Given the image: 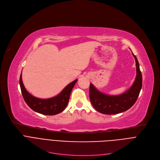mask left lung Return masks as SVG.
I'll use <instances>...</instances> for the list:
<instances>
[{
  "label": "left lung",
  "instance_id": "8db88e82",
  "mask_svg": "<svg viewBox=\"0 0 160 160\" xmlns=\"http://www.w3.org/2000/svg\"><path fill=\"white\" fill-rule=\"evenodd\" d=\"M132 55L136 60L137 74L132 86L127 92L119 96H108L90 84V99L97 111L105 114H116L128 110L136 102L142 87V75L136 55L133 53Z\"/></svg>",
  "mask_w": 160,
  "mask_h": 160
}]
</instances>
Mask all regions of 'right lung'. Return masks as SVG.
<instances>
[{
  "label": "right lung",
  "mask_w": 160,
  "mask_h": 160,
  "mask_svg": "<svg viewBox=\"0 0 160 160\" xmlns=\"http://www.w3.org/2000/svg\"><path fill=\"white\" fill-rule=\"evenodd\" d=\"M77 81L78 79H76L68 84L57 96L44 99L32 96L26 90L22 80V74L20 76L19 83L22 94L26 104L36 112L44 115L52 116L61 113L67 107L71 92Z\"/></svg>",
  "instance_id": "1"
}]
</instances>
